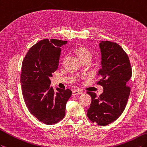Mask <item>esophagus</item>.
Returning <instances> with one entry per match:
<instances>
[{"label":"esophagus","mask_w":147,"mask_h":147,"mask_svg":"<svg viewBox=\"0 0 147 147\" xmlns=\"http://www.w3.org/2000/svg\"><path fill=\"white\" fill-rule=\"evenodd\" d=\"M83 93L82 92L81 90H74L73 91V96H75V95H78V94H83Z\"/></svg>","instance_id":"obj_1"}]
</instances>
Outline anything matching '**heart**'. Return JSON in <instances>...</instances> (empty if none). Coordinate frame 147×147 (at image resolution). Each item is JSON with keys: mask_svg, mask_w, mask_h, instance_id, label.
Masks as SVG:
<instances>
[{"mask_svg": "<svg viewBox=\"0 0 147 147\" xmlns=\"http://www.w3.org/2000/svg\"><path fill=\"white\" fill-rule=\"evenodd\" d=\"M76 53L80 57L81 60L86 59V58H91L92 54L89 49H88L86 47L83 46L78 47L76 49Z\"/></svg>", "mask_w": 147, "mask_h": 147, "instance_id": "b5f03b06", "label": "heart"}]
</instances>
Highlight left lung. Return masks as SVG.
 Returning a JSON list of instances; mask_svg holds the SVG:
<instances>
[{
  "label": "left lung",
  "mask_w": 147,
  "mask_h": 147,
  "mask_svg": "<svg viewBox=\"0 0 147 147\" xmlns=\"http://www.w3.org/2000/svg\"><path fill=\"white\" fill-rule=\"evenodd\" d=\"M99 46L101 68L98 73L101 77L98 83L104 90L99 96L88 92L92 101L87 116L92 122L106 126L117 120L125 110L130 93L127 84L132 71L128 55L118 44L101 40Z\"/></svg>",
  "instance_id": "obj_1"
}]
</instances>
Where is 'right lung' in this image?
I'll return each instance as SVG.
<instances>
[{"instance_id": "right-lung-1", "label": "right lung", "mask_w": 147, "mask_h": 147, "mask_svg": "<svg viewBox=\"0 0 147 147\" xmlns=\"http://www.w3.org/2000/svg\"><path fill=\"white\" fill-rule=\"evenodd\" d=\"M66 40L43 39L32 46L22 61L20 83L29 112L46 125L55 124L65 116L70 90L51 86L49 77L59 65L61 47Z\"/></svg>"}]
</instances>
